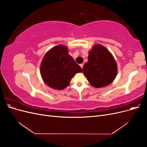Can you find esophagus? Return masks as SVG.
<instances>
[{
	"mask_svg": "<svg viewBox=\"0 0 147 147\" xmlns=\"http://www.w3.org/2000/svg\"><path fill=\"white\" fill-rule=\"evenodd\" d=\"M80 67H82V69H83V64H80Z\"/></svg>",
	"mask_w": 147,
	"mask_h": 147,
	"instance_id": "esophagus-1",
	"label": "esophagus"
}]
</instances>
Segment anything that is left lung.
Instances as JSON below:
<instances>
[{
  "label": "left lung",
  "mask_w": 147,
  "mask_h": 147,
  "mask_svg": "<svg viewBox=\"0 0 147 147\" xmlns=\"http://www.w3.org/2000/svg\"><path fill=\"white\" fill-rule=\"evenodd\" d=\"M83 72L92 86L102 88L113 82L117 74V64L107 49L97 44L89 52L88 61L83 65Z\"/></svg>",
  "instance_id": "left-lung-1"
}]
</instances>
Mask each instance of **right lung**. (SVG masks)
<instances>
[{"label":"right lung","mask_w":147,"mask_h":147,"mask_svg":"<svg viewBox=\"0 0 147 147\" xmlns=\"http://www.w3.org/2000/svg\"><path fill=\"white\" fill-rule=\"evenodd\" d=\"M82 69L68 53L65 45H57L49 50L40 65V74L48 86L55 90H64L75 74L82 72Z\"/></svg>","instance_id":"1"}]
</instances>
